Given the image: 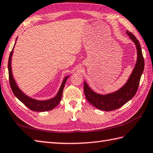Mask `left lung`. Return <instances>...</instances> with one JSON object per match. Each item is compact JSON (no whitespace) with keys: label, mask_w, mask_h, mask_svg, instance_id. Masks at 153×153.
<instances>
[{"label":"left lung","mask_w":153,"mask_h":153,"mask_svg":"<svg viewBox=\"0 0 153 153\" xmlns=\"http://www.w3.org/2000/svg\"><path fill=\"white\" fill-rule=\"evenodd\" d=\"M126 33L135 45L137 58L132 73L124 85L114 92L99 94L94 91L86 81H84V92L87 100L95 108L104 111L118 109L131 100L137 92L141 75L143 72L145 62L141 45L131 32L127 30Z\"/></svg>","instance_id":"obj_1"}]
</instances>
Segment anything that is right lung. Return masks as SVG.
<instances>
[{"label":"right lung","instance_id":"right-lung-1","mask_svg":"<svg viewBox=\"0 0 153 153\" xmlns=\"http://www.w3.org/2000/svg\"><path fill=\"white\" fill-rule=\"evenodd\" d=\"M17 41L16 39L15 44L13 47L12 52L10 53L8 59V75H9V81L10 84V87L13 93L17 99H18L20 101L26 106L28 108L33 110L35 112H45L48 111V110H51L54 109L56 107L59 102H60L62 96L63 89L66 83V81L70 76H67L64 78L62 83L61 85L59 88V90L56 95V96L54 97L53 98H51L50 99L47 100H37L34 98H31V97L25 94L19 88L18 86V84L16 83V80L13 77L12 74V57L13 55V52H14V48L15 47V45Z\"/></svg>","mask_w":153,"mask_h":153}]
</instances>
